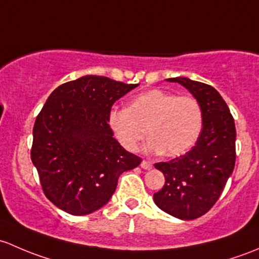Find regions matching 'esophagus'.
Returning a JSON list of instances; mask_svg holds the SVG:
<instances>
[{"instance_id":"34e87169","label":"esophagus","mask_w":259,"mask_h":259,"mask_svg":"<svg viewBox=\"0 0 259 259\" xmlns=\"http://www.w3.org/2000/svg\"><path fill=\"white\" fill-rule=\"evenodd\" d=\"M141 167H142L143 169H151L152 168V163L149 161H145V159H143L142 162H141Z\"/></svg>"}]
</instances>
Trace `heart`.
Returning <instances> with one entry per match:
<instances>
[{"instance_id": "b5f03b06", "label": "heart", "mask_w": 259, "mask_h": 259, "mask_svg": "<svg viewBox=\"0 0 259 259\" xmlns=\"http://www.w3.org/2000/svg\"><path fill=\"white\" fill-rule=\"evenodd\" d=\"M107 121L114 137L127 151H137L147 128L151 137L148 151L177 157L188 152L198 140L203 111L194 97L154 89L136 96L128 108L113 106Z\"/></svg>"}]
</instances>
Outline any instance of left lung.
I'll list each match as a JSON object with an SVG mask.
<instances>
[{"instance_id":"8db88e82","label":"left lung","mask_w":259,"mask_h":259,"mask_svg":"<svg viewBox=\"0 0 259 259\" xmlns=\"http://www.w3.org/2000/svg\"><path fill=\"white\" fill-rule=\"evenodd\" d=\"M192 93L203 111V128L183 156L154 164L166 182L153 194L162 210L185 221L196 220L214 206L236 163V126L227 103L212 86L187 77L168 78Z\"/></svg>"}]
</instances>
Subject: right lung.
I'll use <instances>...</instances> for the list:
<instances>
[{
	"label": "right lung",
	"instance_id": "add662e5",
	"mask_svg": "<svg viewBox=\"0 0 259 259\" xmlns=\"http://www.w3.org/2000/svg\"><path fill=\"white\" fill-rule=\"evenodd\" d=\"M137 86L89 74L47 98L34 122L31 159L56 207L73 215L100 209L119 176L141 163L113 138L107 121L113 103Z\"/></svg>",
	"mask_w": 259,
	"mask_h": 259
}]
</instances>
